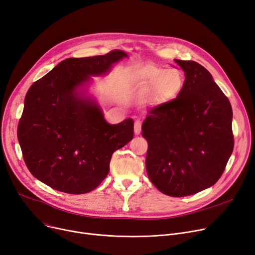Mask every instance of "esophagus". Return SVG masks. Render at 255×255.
<instances>
[{
    "mask_svg": "<svg viewBox=\"0 0 255 255\" xmlns=\"http://www.w3.org/2000/svg\"><path fill=\"white\" fill-rule=\"evenodd\" d=\"M140 131H141V124L138 122V121H136V122L134 123V133L136 135H138Z\"/></svg>",
    "mask_w": 255,
    "mask_h": 255,
    "instance_id": "34e87169",
    "label": "esophagus"
}]
</instances>
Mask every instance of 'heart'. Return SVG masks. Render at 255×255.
Here are the masks:
<instances>
[{"label":"heart","instance_id":"obj_1","mask_svg":"<svg viewBox=\"0 0 255 255\" xmlns=\"http://www.w3.org/2000/svg\"><path fill=\"white\" fill-rule=\"evenodd\" d=\"M136 78L148 91L156 88V98L159 102L175 99L184 86L181 72L157 66H143L136 71Z\"/></svg>","mask_w":255,"mask_h":255}]
</instances>
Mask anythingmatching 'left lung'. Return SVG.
I'll list each match as a JSON object with an SVG mask.
<instances>
[{"label":"left lung","instance_id":"left-lung-1","mask_svg":"<svg viewBox=\"0 0 255 255\" xmlns=\"http://www.w3.org/2000/svg\"><path fill=\"white\" fill-rule=\"evenodd\" d=\"M175 61L185 72L183 89L150 111L141 130L149 179L160 192L182 197L209 188L222 176L234 150L233 110L204 66Z\"/></svg>","mask_w":255,"mask_h":255}]
</instances>
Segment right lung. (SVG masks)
I'll return each mask as SVG.
<instances>
[{
  "instance_id": "obj_1",
  "label": "right lung",
  "mask_w": 255,
  "mask_h": 255,
  "mask_svg": "<svg viewBox=\"0 0 255 255\" xmlns=\"http://www.w3.org/2000/svg\"><path fill=\"white\" fill-rule=\"evenodd\" d=\"M127 57L115 49L103 56L69 58L26 92L17 138L32 175L52 189L90 192L110 171L112 155L133 138L132 119L106 123L95 103L76 95L90 75L104 74Z\"/></svg>"
}]
</instances>
